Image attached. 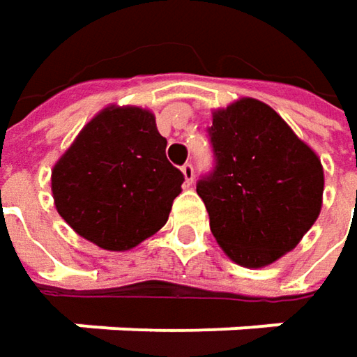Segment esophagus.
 Here are the masks:
<instances>
[{
	"label": "esophagus",
	"mask_w": 357,
	"mask_h": 357,
	"mask_svg": "<svg viewBox=\"0 0 357 357\" xmlns=\"http://www.w3.org/2000/svg\"><path fill=\"white\" fill-rule=\"evenodd\" d=\"M183 174H185L187 185H192V181H195V167H192V162H185L183 165Z\"/></svg>",
	"instance_id": "34e87169"
}]
</instances>
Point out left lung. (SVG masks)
<instances>
[{"instance_id":"8db88e82","label":"left lung","mask_w":357,"mask_h":357,"mask_svg":"<svg viewBox=\"0 0 357 357\" xmlns=\"http://www.w3.org/2000/svg\"><path fill=\"white\" fill-rule=\"evenodd\" d=\"M213 170L201 176L211 231L243 267H265L312 229L324 195V169L273 108L243 98L213 114Z\"/></svg>"}]
</instances>
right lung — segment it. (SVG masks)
<instances>
[{"label":"right lung","instance_id":"obj_1","mask_svg":"<svg viewBox=\"0 0 357 357\" xmlns=\"http://www.w3.org/2000/svg\"><path fill=\"white\" fill-rule=\"evenodd\" d=\"M183 181L151 112L110 106L58 160L52 192L78 235L108 251H128L167 223Z\"/></svg>","mask_w":357,"mask_h":357}]
</instances>
